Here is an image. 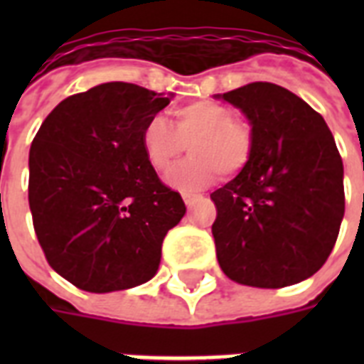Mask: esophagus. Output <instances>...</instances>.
<instances>
[{"mask_svg": "<svg viewBox=\"0 0 364 364\" xmlns=\"http://www.w3.org/2000/svg\"><path fill=\"white\" fill-rule=\"evenodd\" d=\"M202 196H198V194H193V193H183V200H185V204L188 205V208H193L194 202L196 200H200Z\"/></svg>", "mask_w": 364, "mask_h": 364, "instance_id": "1", "label": "esophagus"}]
</instances>
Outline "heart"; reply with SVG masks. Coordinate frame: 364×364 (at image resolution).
I'll use <instances>...</instances> for the list:
<instances>
[{
	"mask_svg": "<svg viewBox=\"0 0 364 364\" xmlns=\"http://www.w3.org/2000/svg\"><path fill=\"white\" fill-rule=\"evenodd\" d=\"M149 164L166 171L185 149L191 159L173 168L166 181L179 191H200L223 173L236 176L253 156V130L234 119L230 107L211 100H198L173 111L171 126L153 117L141 132Z\"/></svg>",
	"mask_w": 364,
	"mask_h": 364,
	"instance_id": "obj_1",
	"label": "heart"
}]
</instances>
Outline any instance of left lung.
Returning a JSON list of instances; mask_svg holds the SVG:
<instances>
[{"label":"left lung","mask_w":364,"mask_h":364,"mask_svg":"<svg viewBox=\"0 0 364 364\" xmlns=\"http://www.w3.org/2000/svg\"><path fill=\"white\" fill-rule=\"evenodd\" d=\"M253 130V156L211 193L217 260L232 282L279 289L304 282L328 259L344 219V164L327 122L272 82L217 94Z\"/></svg>","instance_id":"left-lung-1"}]
</instances>
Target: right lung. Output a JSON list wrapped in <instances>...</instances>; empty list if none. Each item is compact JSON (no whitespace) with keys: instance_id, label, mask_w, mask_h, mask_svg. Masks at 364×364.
Instances as JSON below:
<instances>
[{"instance_id":"obj_1","label":"right lung","mask_w":364,"mask_h":364,"mask_svg":"<svg viewBox=\"0 0 364 364\" xmlns=\"http://www.w3.org/2000/svg\"><path fill=\"white\" fill-rule=\"evenodd\" d=\"M170 98L104 82L60 102L30 147L33 228L54 272L88 293L124 291L156 274L162 242L185 215L149 164L141 132Z\"/></svg>"}]
</instances>
